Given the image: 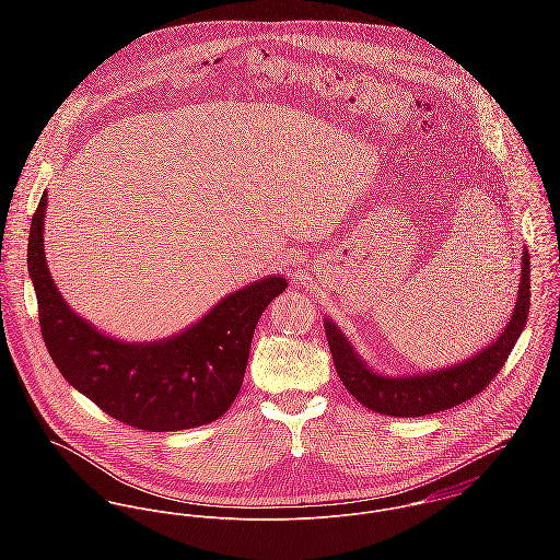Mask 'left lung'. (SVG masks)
Wrapping results in <instances>:
<instances>
[{"label": "left lung", "instance_id": "1", "mask_svg": "<svg viewBox=\"0 0 560 560\" xmlns=\"http://www.w3.org/2000/svg\"><path fill=\"white\" fill-rule=\"evenodd\" d=\"M522 282L517 293L515 313L500 334V338L482 349L475 358L424 375L411 377H382L373 373L351 349L349 340L336 329L329 319L323 320L325 336L329 342V351L334 358V366L338 371L345 388L360 400L364 407L399 418H416L435 413L442 409H451L464 400L477 397L482 393L498 371L504 366L506 358L517 342L530 308V258L524 254L522 258Z\"/></svg>", "mask_w": 560, "mask_h": 560}]
</instances>
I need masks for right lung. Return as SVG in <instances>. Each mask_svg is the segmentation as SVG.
<instances>
[{
  "instance_id": "1",
  "label": "right lung",
  "mask_w": 560,
  "mask_h": 560,
  "mask_svg": "<svg viewBox=\"0 0 560 560\" xmlns=\"http://www.w3.org/2000/svg\"><path fill=\"white\" fill-rule=\"evenodd\" d=\"M47 194L32 218L27 269L40 331L62 377L107 416L142 431H178L218 420L240 395L254 327L287 289L280 276L222 300L174 338L129 345L103 336L58 293L43 247Z\"/></svg>"
}]
</instances>
